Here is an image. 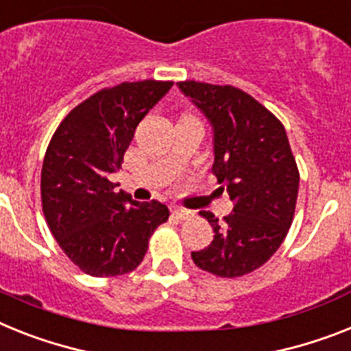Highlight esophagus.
I'll use <instances>...</instances> for the list:
<instances>
[{
	"instance_id": "1",
	"label": "esophagus",
	"mask_w": 351,
	"mask_h": 351,
	"mask_svg": "<svg viewBox=\"0 0 351 351\" xmlns=\"http://www.w3.org/2000/svg\"><path fill=\"white\" fill-rule=\"evenodd\" d=\"M171 214H173L176 219H189V217H193V212L187 210V208H182V207H173Z\"/></svg>"
}]
</instances>
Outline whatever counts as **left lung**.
Instances as JSON below:
<instances>
[{
  "label": "left lung",
  "instance_id": "obj_1",
  "mask_svg": "<svg viewBox=\"0 0 351 351\" xmlns=\"http://www.w3.org/2000/svg\"><path fill=\"white\" fill-rule=\"evenodd\" d=\"M178 87L214 126L212 173L234 202L223 221L199 212L214 241L191 257L221 278L248 275L275 255L293 225L300 171L289 139L273 112L234 85L185 80Z\"/></svg>",
  "mask_w": 351,
  "mask_h": 351
}]
</instances>
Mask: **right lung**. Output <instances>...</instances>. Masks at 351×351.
I'll return each mask as SVG.
<instances>
[{
	"label": "right lung",
	"instance_id": "1",
	"mask_svg": "<svg viewBox=\"0 0 351 351\" xmlns=\"http://www.w3.org/2000/svg\"><path fill=\"white\" fill-rule=\"evenodd\" d=\"M173 82H123L76 105L53 134L40 173L43 212L53 237L90 276L130 273L153 232L169 217L160 202L116 193L108 175L121 169L135 128Z\"/></svg>",
	"mask_w": 351,
	"mask_h": 351
}]
</instances>
